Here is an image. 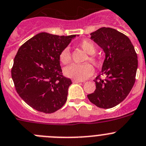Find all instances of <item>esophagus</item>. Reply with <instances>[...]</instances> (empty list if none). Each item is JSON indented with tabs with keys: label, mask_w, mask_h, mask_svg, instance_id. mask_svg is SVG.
Wrapping results in <instances>:
<instances>
[{
	"label": "esophagus",
	"mask_w": 146,
	"mask_h": 146,
	"mask_svg": "<svg viewBox=\"0 0 146 146\" xmlns=\"http://www.w3.org/2000/svg\"><path fill=\"white\" fill-rule=\"evenodd\" d=\"M73 82L74 83V84H78V83H82L84 82V81H78V80H73Z\"/></svg>",
	"instance_id": "34e87169"
}]
</instances>
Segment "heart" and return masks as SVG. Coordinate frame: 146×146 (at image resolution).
I'll return each mask as SVG.
<instances>
[{"instance_id": "heart-1", "label": "heart", "mask_w": 146, "mask_h": 146, "mask_svg": "<svg viewBox=\"0 0 146 146\" xmlns=\"http://www.w3.org/2000/svg\"><path fill=\"white\" fill-rule=\"evenodd\" d=\"M78 45L86 54H90L87 60L96 65L99 61L96 57L92 55L96 52V47L93 42L87 39H84L79 42ZM60 60L64 65L68 64L70 62V54L68 48H65L62 50L60 54ZM94 70L93 66L89 63H86L84 65L73 64L64 69V74L67 77L78 81H84L86 79L94 74Z\"/></svg>"}]
</instances>
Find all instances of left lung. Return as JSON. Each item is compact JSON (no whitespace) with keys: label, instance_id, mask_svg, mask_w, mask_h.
<instances>
[{"label":"left lung","instance_id":"1","mask_svg":"<svg viewBox=\"0 0 146 146\" xmlns=\"http://www.w3.org/2000/svg\"><path fill=\"white\" fill-rule=\"evenodd\" d=\"M90 39L105 53L101 75L106 78L96 77V90L87 96L99 108H112L127 97L134 85L137 54L130 39L114 29H99L91 33Z\"/></svg>","mask_w":146,"mask_h":146}]
</instances>
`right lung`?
<instances>
[{
  "instance_id": "right-lung-1",
  "label": "right lung",
  "mask_w": 146,
  "mask_h": 146,
  "mask_svg": "<svg viewBox=\"0 0 146 146\" xmlns=\"http://www.w3.org/2000/svg\"><path fill=\"white\" fill-rule=\"evenodd\" d=\"M76 36L41 32L18 50L12 79L20 97L35 110L50 114L66 102L72 81L62 76L60 54Z\"/></svg>"
}]
</instances>
